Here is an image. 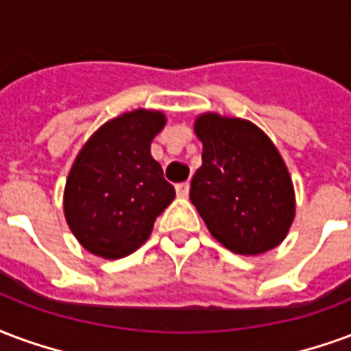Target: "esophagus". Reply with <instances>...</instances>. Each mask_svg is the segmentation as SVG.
<instances>
[{
    "instance_id": "1",
    "label": "esophagus",
    "mask_w": 351,
    "mask_h": 351,
    "mask_svg": "<svg viewBox=\"0 0 351 351\" xmlns=\"http://www.w3.org/2000/svg\"><path fill=\"white\" fill-rule=\"evenodd\" d=\"M189 191H191L189 181H185V183H178V185H176V193H178L179 198H186V196H189Z\"/></svg>"
}]
</instances>
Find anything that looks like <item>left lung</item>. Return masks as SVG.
I'll use <instances>...</instances> for the list:
<instances>
[{"mask_svg": "<svg viewBox=\"0 0 351 351\" xmlns=\"http://www.w3.org/2000/svg\"><path fill=\"white\" fill-rule=\"evenodd\" d=\"M204 144L191 202L217 241L237 254H262L282 241L295 215L290 173L256 125L204 114L194 125Z\"/></svg>", "mask_w": 351, "mask_h": 351, "instance_id": "obj_1", "label": "left lung"}]
</instances>
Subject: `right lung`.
Wrapping results in <instances>:
<instances>
[{"label":"right lung","instance_id":"obj_1","mask_svg":"<svg viewBox=\"0 0 351 351\" xmlns=\"http://www.w3.org/2000/svg\"><path fill=\"white\" fill-rule=\"evenodd\" d=\"M165 121L160 112L123 114L104 123L74 160L65 186V219L91 254L116 260L134 252L176 198L149 153Z\"/></svg>","mask_w":351,"mask_h":351}]
</instances>
